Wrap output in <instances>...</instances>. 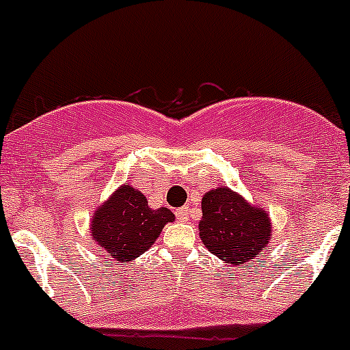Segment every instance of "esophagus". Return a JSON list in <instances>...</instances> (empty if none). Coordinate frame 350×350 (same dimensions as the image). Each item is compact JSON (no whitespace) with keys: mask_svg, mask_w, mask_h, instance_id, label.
<instances>
[{"mask_svg":"<svg viewBox=\"0 0 350 350\" xmlns=\"http://www.w3.org/2000/svg\"><path fill=\"white\" fill-rule=\"evenodd\" d=\"M175 215H177L178 220H182V222H187V220H189V206L178 208V210L175 211Z\"/></svg>","mask_w":350,"mask_h":350,"instance_id":"34e87169","label":"esophagus"}]
</instances>
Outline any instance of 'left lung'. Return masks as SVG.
<instances>
[{
    "mask_svg": "<svg viewBox=\"0 0 350 350\" xmlns=\"http://www.w3.org/2000/svg\"><path fill=\"white\" fill-rule=\"evenodd\" d=\"M203 219L200 236L208 252L226 264L252 262L271 238V220L264 210L250 206L239 194L227 187L206 192L201 201Z\"/></svg>",
    "mask_w": 350,
    "mask_h": 350,
    "instance_id": "obj_1",
    "label": "left lung"
}]
</instances>
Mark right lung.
Segmentation results:
<instances>
[{
	"instance_id": "obj_1",
	"label": "right lung",
	"mask_w": 350,
	"mask_h": 350,
	"mask_svg": "<svg viewBox=\"0 0 350 350\" xmlns=\"http://www.w3.org/2000/svg\"><path fill=\"white\" fill-rule=\"evenodd\" d=\"M173 219L175 217L168 208L152 210L147 206L142 192L123 185L97 210L92 234L112 260L128 262L149 250L165 224Z\"/></svg>"
}]
</instances>
